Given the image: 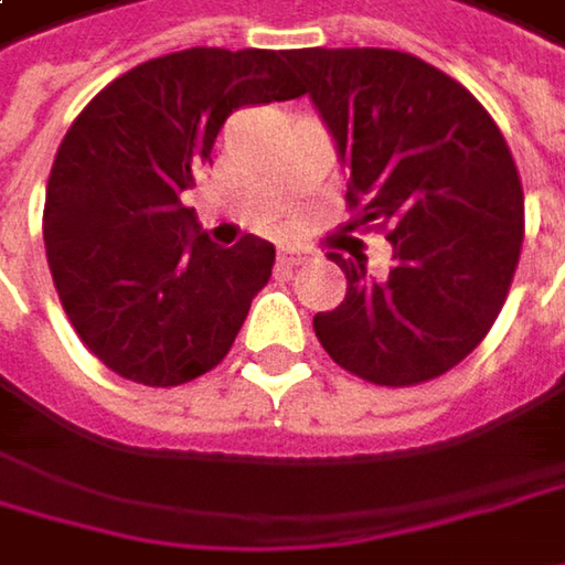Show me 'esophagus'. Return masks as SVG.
Listing matches in <instances>:
<instances>
[{
    "label": "esophagus",
    "mask_w": 565,
    "mask_h": 565,
    "mask_svg": "<svg viewBox=\"0 0 565 565\" xmlns=\"http://www.w3.org/2000/svg\"><path fill=\"white\" fill-rule=\"evenodd\" d=\"M315 257V250L311 247H301V244H286V247H279V264L282 267H301V264H308Z\"/></svg>",
    "instance_id": "1"
}]
</instances>
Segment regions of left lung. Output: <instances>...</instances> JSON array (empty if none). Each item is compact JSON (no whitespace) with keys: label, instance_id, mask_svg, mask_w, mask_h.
<instances>
[{"label":"left lung","instance_id":"left-lung-1","mask_svg":"<svg viewBox=\"0 0 565 565\" xmlns=\"http://www.w3.org/2000/svg\"><path fill=\"white\" fill-rule=\"evenodd\" d=\"M289 63L347 168L350 228L375 222L394 247L384 279L327 254L347 273V298L315 315V333L337 365L375 384L445 375L512 286L524 238L512 152L465 85L409 53L308 46Z\"/></svg>","mask_w":565,"mask_h":565}]
</instances>
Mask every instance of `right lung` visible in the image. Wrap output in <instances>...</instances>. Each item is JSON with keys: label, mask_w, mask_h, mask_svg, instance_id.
<instances>
[{"label": "right lung", "mask_w": 565, "mask_h": 565, "mask_svg": "<svg viewBox=\"0 0 565 565\" xmlns=\"http://www.w3.org/2000/svg\"><path fill=\"white\" fill-rule=\"evenodd\" d=\"M298 95L276 50L190 46L124 72L75 117L43 244L75 333L120 379L174 387L232 350L276 247H218L181 196L232 110Z\"/></svg>", "instance_id": "right-lung-1"}]
</instances>
